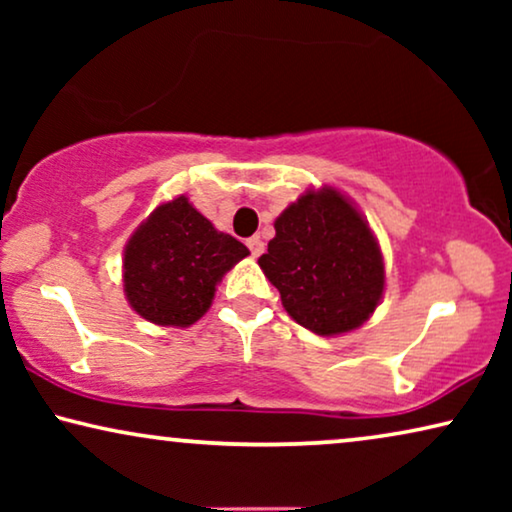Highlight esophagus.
I'll return each mask as SVG.
<instances>
[{"label": "esophagus", "mask_w": 512, "mask_h": 512, "mask_svg": "<svg viewBox=\"0 0 512 512\" xmlns=\"http://www.w3.org/2000/svg\"><path fill=\"white\" fill-rule=\"evenodd\" d=\"M247 247H249V251H251V256L258 258V256H261L263 251H265V242L261 240V237H249Z\"/></svg>", "instance_id": "esophagus-1"}]
</instances>
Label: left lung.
Wrapping results in <instances>:
<instances>
[{"label": "left lung", "instance_id": "obj_1", "mask_svg": "<svg viewBox=\"0 0 512 512\" xmlns=\"http://www.w3.org/2000/svg\"><path fill=\"white\" fill-rule=\"evenodd\" d=\"M258 265L277 286L284 310L317 335L359 328L384 291L373 230L335 188L305 191L286 207Z\"/></svg>", "mask_w": 512, "mask_h": 512}]
</instances>
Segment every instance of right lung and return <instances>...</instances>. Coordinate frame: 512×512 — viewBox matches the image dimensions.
<instances>
[{"label": "right lung", "instance_id": "right-lung-1", "mask_svg": "<svg viewBox=\"0 0 512 512\" xmlns=\"http://www.w3.org/2000/svg\"><path fill=\"white\" fill-rule=\"evenodd\" d=\"M249 254L219 233L186 195L160 205L130 237L123 254L125 298L158 326H191L212 305L221 277Z\"/></svg>", "mask_w": 512, "mask_h": 512}]
</instances>
